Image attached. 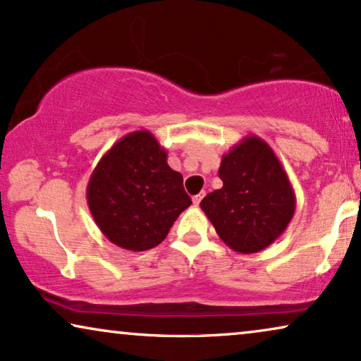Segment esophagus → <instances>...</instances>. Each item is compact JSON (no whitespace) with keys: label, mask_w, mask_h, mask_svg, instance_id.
<instances>
[{"label":"esophagus","mask_w":361,"mask_h":361,"mask_svg":"<svg viewBox=\"0 0 361 361\" xmlns=\"http://www.w3.org/2000/svg\"><path fill=\"white\" fill-rule=\"evenodd\" d=\"M203 198H204V191H201V193L195 195V196H193V204L198 206V204L201 203V200H203Z\"/></svg>","instance_id":"1"}]
</instances>
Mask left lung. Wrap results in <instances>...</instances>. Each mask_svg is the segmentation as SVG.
<instances>
[{"instance_id":"left-lung-1","label":"left lung","mask_w":361,"mask_h":361,"mask_svg":"<svg viewBox=\"0 0 361 361\" xmlns=\"http://www.w3.org/2000/svg\"><path fill=\"white\" fill-rule=\"evenodd\" d=\"M223 188L201 201V209L226 246L239 254L262 251L295 213L289 176L266 140L247 135L221 158Z\"/></svg>"}]
</instances>
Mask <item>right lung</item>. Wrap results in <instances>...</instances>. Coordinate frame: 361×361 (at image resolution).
Wrapping results in <instances>:
<instances>
[{"mask_svg": "<svg viewBox=\"0 0 361 361\" xmlns=\"http://www.w3.org/2000/svg\"><path fill=\"white\" fill-rule=\"evenodd\" d=\"M152 132L123 135L100 158L87 183L90 214L102 234L127 251H148L191 204L181 173L166 163Z\"/></svg>", "mask_w": 361, "mask_h": 361, "instance_id": "obj_1", "label": "right lung"}]
</instances>
